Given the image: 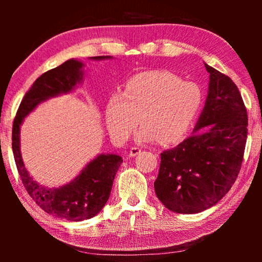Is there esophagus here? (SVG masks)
<instances>
[{
    "label": "esophagus",
    "instance_id": "1",
    "mask_svg": "<svg viewBox=\"0 0 262 262\" xmlns=\"http://www.w3.org/2000/svg\"><path fill=\"white\" fill-rule=\"evenodd\" d=\"M141 152V148H139V147H133L132 149H130V151H129V156L130 157H135V156H137V155H139Z\"/></svg>",
    "mask_w": 262,
    "mask_h": 262
}]
</instances>
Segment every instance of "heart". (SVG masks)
Returning a JSON list of instances; mask_svg holds the SVG:
<instances>
[{
    "mask_svg": "<svg viewBox=\"0 0 262 262\" xmlns=\"http://www.w3.org/2000/svg\"><path fill=\"white\" fill-rule=\"evenodd\" d=\"M203 103L201 89L193 82H181L176 75L154 70L136 75L125 84L122 94L108 98L106 127L117 141H125L139 125L140 139L177 143L187 135Z\"/></svg>",
    "mask_w": 262,
    "mask_h": 262,
    "instance_id": "b5f03b06",
    "label": "heart"
}]
</instances>
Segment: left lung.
<instances>
[{
    "instance_id": "left-lung-1",
    "label": "left lung",
    "mask_w": 262,
    "mask_h": 262,
    "mask_svg": "<svg viewBox=\"0 0 262 262\" xmlns=\"http://www.w3.org/2000/svg\"><path fill=\"white\" fill-rule=\"evenodd\" d=\"M205 66L209 90L195 127L199 133L161 154L154 184L163 205L178 214L216 205L236 181L245 151L248 121L241 92L227 75Z\"/></svg>"
}]
</instances>
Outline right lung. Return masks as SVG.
<instances>
[{
	"mask_svg": "<svg viewBox=\"0 0 262 262\" xmlns=\"http://www.w3.org/2000/svg\"><path fill=\"white\" fill-rule=\"evenodd\" d=\"M92 59H108V56H94ZM82 62L72 59L35 79L21 100L12 126V151L25 189L47 214L73 222L91 219L103 209L122 158L118 155H99L72 183L59 188L43 187L31 178L24 166L19 149V128L26 115L41 101L72 91L82 81Z\"/></svg>",
	"mask_w": 262,
	"mask_h": 262,
	"instance_id": "add662e5",
	"label": "right lung"
}]
</instances>
